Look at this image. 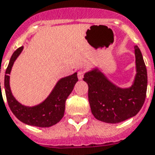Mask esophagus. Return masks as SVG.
<instances>
[{
  "label": "esophagus",
  "mask_w": 155,
  "mask_h": 155,
  "mask_svg": "<svg viewBox=\"0 0 155 155\" xmlns=\"http://www.w3.org/2000/svg\"><path fill=\"white\" fill-rule=\"evenodd\" d=\"M78 79L80 80H83V78H84V71H78Z\"/></svg>",
  "instance_id": "34e87169"
}]
</instances>
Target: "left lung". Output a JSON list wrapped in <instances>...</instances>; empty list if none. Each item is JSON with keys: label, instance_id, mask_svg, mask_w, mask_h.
I'll use <instances>...</instances> for the list:
<instances>
[{"label": "left lung", "instance_id": "left-lung-1", "mask_svg": "<svg viewBox=\"0 0 155 155\" xmlns=\"http://www.w3.org/2000/svg\"><path fill=\"white\" fill-rule=\"evenodd\" d=\"M134 54L136 75L130 87L116 85L97 67L84 75L88 86L91 111L97 120L117 124L135 116L141 109L146 96L147 71L137 45L134 46Z\"/></svg>", "mask_w": 155, "mask_h": 155}]
</instances>
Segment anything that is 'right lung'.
Segmentation results:
<instances>
[{
    "label": "right lung",
    "mask_w": 155,
    "mask_h": 155,
    "mask_svg": "<svg viewBox=\"0 0 155 155\" xmlns=\"http://www.w3.org/2000/svg\"><path fill=\"white\" fill-rule=\"evenodd\" d=\"M22 50L23 46H21L14 52L5 71V90L9 108L18 120L23 124L40 127H51L58 124L64 115L66 101L78 81L77 72L60 79L42 102L33 106H24L14 97L9 84L12 67Z\"/></svg>",
    "instance_id": "right-lung-1"
}]
</instances>
